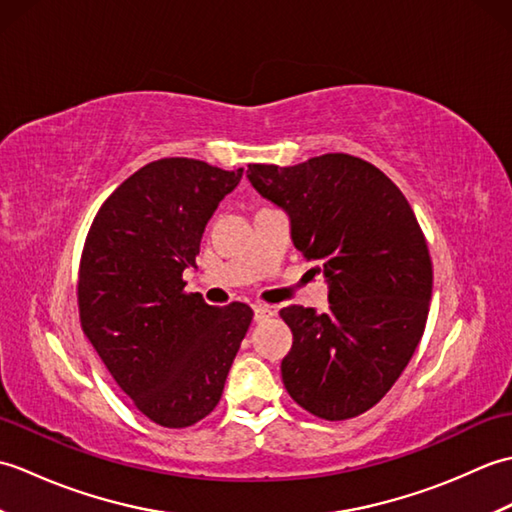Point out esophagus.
<instances>
[{"label":"esophagus","mask_w":512,"mask_h":512,"mask_svg":"<svg viewBox=\"0 0 512 512\" xmlns=\"http://www.w3.org/2000/svg\"><path fill=\"white\" fill-rule=\"evenodd\" d=\"M253 312H255V321H257V323H264L266 319H270V317H273V314H275V310L270 308V306H266V303H255Z\"/></svg>","instance_id":"1"}]
</instances>
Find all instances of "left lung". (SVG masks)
I'll return each instance as SVG.
<instances>
[{
  "label": "left lung",
  "mask_w": 512,
  "mask_h": 512,
  "mask_svg": "<svg viewBox=\"0 0 512 512\" xmlns=\"http://www.w3.org/2000/svg\"><path fill=\"white\" fill-rule=\"evenodd\" d=\"M246 176L288 213L292 244L330 288L328 312H279L292 330L288 394L323 420L361 416L405 372L427 325L433 268L416 215L383 171L350 154L248 165Z\"/></svg>",
  "instance_id": "obj_1"
}]
</instances>
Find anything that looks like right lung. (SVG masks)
<instances>
[{
	"label": "right lung",
	"instance_id": "1",
	"mask_svg": "<svg viewBox=\"0 0 512 512\" xmlns=\"http://www.w3.org/2000/svg\"><path fill=\"white\" fill-rule=\"evenodd\" d=\"M244 169L193 158L154 160L96 213L79 268V317L101 361L138 411L191 427L215 409L253 319L246 303L187 295L200 239Z\"/></svg>",
	"mask_w": 512,
	"mask_h": 512
}]
</instances>
